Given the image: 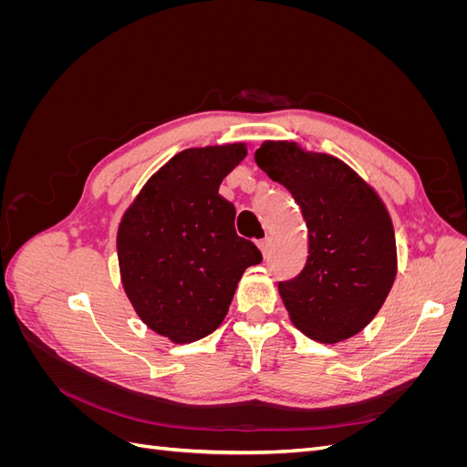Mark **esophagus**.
Here are the masks:
<instances>
[{"instance_id": "obj_1", "label": "esophagus", "mask_w": 467, "mask_h": 467, "mask_svg": "<svg viewBox=\"0 0 467 467\" xmlns=\"http://www.w3.org/2000/svg\"><path fill=\"white\" fill-rule=\"evenodd\" d=\"M257 245H259V249H261L263 255L266 257V255H268V247H271V239L265 237V239H261V242H259Z\"/></svg>"}]
</instances>
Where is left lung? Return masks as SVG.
I'll use <instances>...</instances> for the list:
<instances>
[{
  "mask_svg": "<svg viewBox=\"0 0 467 467\" xmlns=\"http://www.w3.org/2000/svg\"><path fill=\"white\" fill-rule=\"evenodd\" d=\"M255 163L286 187L307 228L302 273L278 282L290 321L319 343H341L368 325L398 275L389 212L357 171L296 142H263Z\"/></svg>",
  "mask_w": 467,
  "mask_h": 467,
  "instance_id": "left-lung-1",
  "label": "left lung"
}]
</instances>
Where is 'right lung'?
Wrapping results in <instances>:
<instances>
[{
  "mask_svg": "<svg viewBox=\"0 0 467 467\" xmlns=\"http://www.w3.org/2000/svg\"><path fill=\"white\" fill-rule=\"evenodd\" d=\"M247 146L182 150L158 169L119 223L120 280L138 317L177 345L220 327L255 244L234 228L235 208L218 194Z\"/></svg>",
  "mask_w": 467,
  "mask_h": 467,
  "instance_id": "obj_1",
  "label": "right lung"
}]
</instances>
